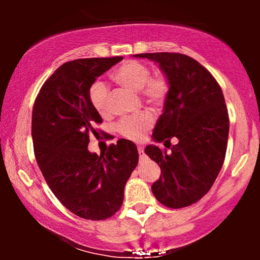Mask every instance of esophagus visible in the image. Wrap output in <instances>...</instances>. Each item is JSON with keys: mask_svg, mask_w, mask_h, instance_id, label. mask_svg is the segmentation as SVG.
Returning a JSON list of instances; mask_svg holds the SVG:
<instances>
[{"mask_svg": "<svg viewBox=\"0 0 260 260\" xmlns=\"http://www.w3.org/2000/svg\"><path fill=\"white\" fill-rule=\"evenodd\" d=\"M138 153H139L140 160H143V157L145 156V154H144V148H143V147H138Z\"/></svg>", "mask_w": 260, "mask_h": 260, "instance_id": "esophagus-1", "label": "esophagus"}]
</instances>
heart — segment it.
<instances>
[{
	"label": "heart",
	"mask_w": 260,
	"mask_h": 260,
	"mask_svg": "<svg viewBox=\"0 0 260 260\" xmlns=\"http://www.w3.org/2000/svg\"><path fill=\"white\" fill-rule=\"evenodd\" d=\"M117 84L132 91H140L142 96L154 105L164 103L169 92V80L164 74L150 76V68L139 61H126L111 74ZM90 101L101 116L110 113L109 90L103 83H95L90 89ZM154 116L149 111L122 120L118 123V132L132 140L144 138L147 131L153 126Z\"/></svg>",
	"instance_id": "heart-1"
}]
</instances>
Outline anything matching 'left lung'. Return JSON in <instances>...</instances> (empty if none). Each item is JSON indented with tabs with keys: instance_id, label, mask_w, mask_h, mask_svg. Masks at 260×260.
<instances>
[{
	"instance_id": "1",
	"label": "left lung",
	"mask_w": 260,
	"mask_h": 260,
	"mask_svg": "<svg viewBox=\"0 0 260 260\" xmlns=\"http://www.w3.org/2000/svg\"><path fill=\"white\" fill-rule=\"evenodd\" d=\"M134 57L159 63L169 80L153 139L165 142L171 150L168 153L154 144L145 148V154L161 169L151 190L168 208L194 204L209 192L225 160L230 124L221 88L207 68L187 55L155 52ZM174 136L179 143L171 146L169 140Z\"/></svg>"
}]
</instances>
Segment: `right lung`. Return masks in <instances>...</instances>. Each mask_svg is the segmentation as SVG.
<instances>
[{"mask_svg": "<svg viewBox=\"0 0 260 260\" xmlns=\"http://www.w3.org/2000/svg\"><path fill=\"white\" fill-rule=\"evenodd\" d=\"M122 58L66 62L44 83L32 107V144L45 181L68 210L86 220H105L120 210L139 159L136 144L127 139L101 155L88 150L89 136L103 122L90 88Z\"/></svg>", "mask_w": 260, "mask_h": 260, "instance_id": "1", "label": "right lung"}]
</instances>
